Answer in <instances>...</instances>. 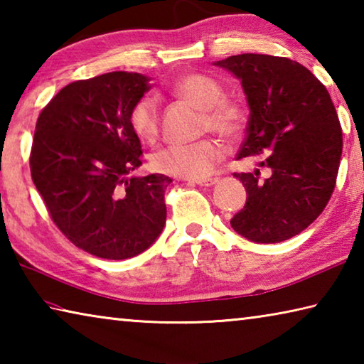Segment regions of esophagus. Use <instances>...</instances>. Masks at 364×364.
I'll return each instance as SVG.
<instances>
[{"mask_svg": "<svg viewBox=\"0 0 364 364\" xmlns=\"http://www.w3.org/2000/svg\"><path fill=\"white\" fill-rule=\"evenodd\" d=\"M193 184H197V186L202 188H210L213 184L218 183V178H208V180H200V181H191Z\"/></svg>", "mask_w": 364, "mask_h": 364, "instance_id": "34e87169", "label": "esophagus"}]
</instances>
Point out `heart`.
Here are the masks:
<instances>
[{"label": "heart", "instance_id": "b5f03b06", "mask_svg": "<svg viewBox=\"0 0 364 364\" xmlns=\"http://www.w3.org/2000/svg\"><path fill=\"white\" fill-rule=\"evenodd\" d=\"M175 93L204 110L205 130H212L220 136L232 139L241 134L245 125V110L237 102L225 100L221 85L202 73H189L181 77L173 86ZM132 130L141 139L154 141L159 134V107L156 97L141 96L128 114ZM225 156L223 146L217 139L205 138L191 144H170L152 154L151 164L159 173L186 178V180H205Z\"/></svg>", "mask_w": 364, "mask_h": 364}]
</instances>
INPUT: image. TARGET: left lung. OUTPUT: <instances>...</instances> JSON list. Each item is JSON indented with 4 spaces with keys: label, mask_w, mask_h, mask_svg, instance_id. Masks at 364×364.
<instances>
[{
    "label": "left lung",
    "mask_w": 364,
    "mask_h": 364,
    "mask_svg": "<svg viewBox=\"0 0 364 364\" xmlns=\"http://www.w3.org/2000/svg\"><path fill=\"white\" fill-rule=\"evenodd\" d=\"M215 65L241 80L250 109L237 154L264 168L234 173L247 202L232 230L258 244L294 237L315 221L332 196L342 156V128L324 85L295 60L237 54Z\"/></svg>",
    "instance_id": "1"
}]
</instances>
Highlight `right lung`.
<instances>
[{"label": "right lung", "mask_w": 364, "mask_h": 364, "mask_svg": "<svg viewBox=\"0 0 364 364\" xmlns=\"http://www.w3.org/2000/svg\"><path fill=\"white\" fill-rule=\"evenodd\" d=\"M149 77L109 72L64 86L36 120L30 171L64 236L88 254L125 260L160 236L171 178L128 176L141 143L128 114Z\"/></svg>", "instance_id": "add662e5"}]
</instances>
